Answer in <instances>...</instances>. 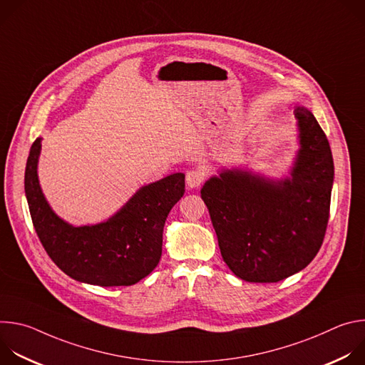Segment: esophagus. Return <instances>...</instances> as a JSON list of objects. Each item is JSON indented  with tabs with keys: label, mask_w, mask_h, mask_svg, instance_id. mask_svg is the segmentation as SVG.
I'll return each mask as SVG.
<instances>
[{
	"label": "esophagus",
	"mask_w": 365,
	"mask_h": 365,
	"mask_svg": "<svg viewBox=\"0 0 365 365\" xmlns=\"http://www.w3.org/2000/svg\"><path fill=\"white\" fill-rule=\"evenodd\" d=\"M203 182V172L200 170H190L186 173V186L189 189H196Z\"/></svg>",
	"instance_id": "34e87169"
}]
</instances>
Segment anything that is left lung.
I'll return each instance as SVG.
<instances>
[{"instance_id": "1", "label": "left lung", "mask_w": 365, "mask_h": 365, "mask_svg": "<svg viewBox=\"0 0 365 365\" xmlns=\"http://www.w3.org/2000/svg\"><path fill=\"white\" fill-rule=\"evenodd\" d=\"M294 118L299 150L289 176L222 168L200 189L224 262L245 282L293 276L315 258L325 237L334 185L331 147L306 107L296 103Z\"/></svg>"}]
</instances>
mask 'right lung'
I'll use <instances>...</instances> for the list:
<instances>
[{"instance_id":"obj_1","label":"right lung","mask_w":365,"mask_h":365,"mask_svg":"<svg viewBox=\"0 0 365 365\" xmlns=\"http://www.w3.org/2000/svg\"><path fill=\"white\" fill-rule=\"evenodd\" d=\"M40 151L37 138L27 159L24 190L34 230L53 263L69 277L102 287L131 286L148 276L160 262L165 222L185 193V175L141 186L108 220L76 227L51 210L43 195Z\"/></svg>"}]
</instances>
